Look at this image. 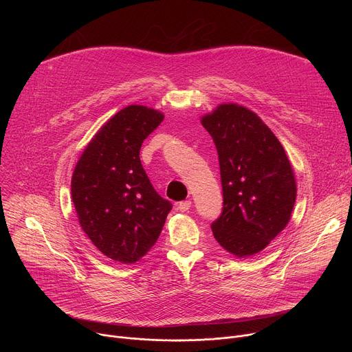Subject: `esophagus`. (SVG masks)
Listing matches in <instances>:
<instances>
[{
    "mask_svg": "<svg viewBox=\"0 0 352 352\" xmlns=\"http://www.w3.org/2000/svg\"><path fill=\"white\" fill-rule=\"evenodd\" d=\"M190 206H192L190 200H184V202L178 204V210L179 212H188L190 209Z\"/></svg>",
    "mask_w": 352,
    "mask_h": 352,
    "instance_id": "34e87169",
    "label": "esophagus"
}]
</instances>
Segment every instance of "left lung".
Wrapping results in <instances>:
<instances>
[{
  "label": "left lung",
  "mask_w": 352,
  "mask_h": 352,
  "mask_svg": "<svg viewBox=\"0 0 352 352\" xmlns=\"http://www.w3.org/2000/svg\"><path fill=\"white\" fill-rule=\"evenodd\" d=\"M200 122L214 140L223 185L213 235L236 258L256 255L287 227L295 205L285 150L258 114L235 103L219 104Z\"/></svg>",
  "instance_id": "left-lung-1"
}]
</instances>
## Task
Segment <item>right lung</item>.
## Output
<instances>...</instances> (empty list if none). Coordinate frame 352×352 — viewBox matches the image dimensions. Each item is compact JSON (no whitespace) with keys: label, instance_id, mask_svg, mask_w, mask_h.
I'll use <instances>...</instances> for the list:
<instances>
[{"label":"right lung","instance_id":"1","mask_svg":"<svg viewBox=\"0 0 352 352\" xmlns=\"http://www.w3.org/2000/svg\"><path fill=\"white\" fill-rule=\"evenodd\" d=\"M164 114L132 104L100 128L80 155L71 181L79 224L107 258L132 265L152 248L173 205L150 184L139 152Z\"/></svg>","mask_w":352,"mask_h":352}]
</instances>
